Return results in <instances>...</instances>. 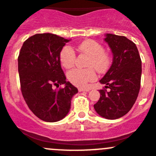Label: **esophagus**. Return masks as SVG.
<instances>
[{
  "mask_svg": "<svg viewBox=\"0 0 156 156\" xmlns=\"http://www.w3.org/2000/svg\"><path fill=\"white\" fill-rule=\"evenodd\" d=\"M90 89V88H78L79 92H83V91H89Z\"/></svg>",
  "mask_w": 156,
  "mask_h": 156,
  "instance_id": "obj_1",
  "label": "esophagus"
}]
</instances>
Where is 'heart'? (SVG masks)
<instances>
[{
  "label": "heart",
  "instance_id": "heart-1",
  "mask_svg": "<svg viewBox=\"0 0 156 156\" xmlns=\"http://www.w3.org/2000/svg\"><path fill=\"white\" fill-rule=\"evenodd\" d=\"M78 49L80 52L89 55L87 69H75L68 72L69 81L74 85L80 87H84L87 83L93 81L96 78L94 68L99 72L107 70L110 62V58L107 52H104V47L98 42L92 40H85L78 45ZM60 62L66 69L73 67L75 61V53L73 49L69 46L62 48L59 55Z\"/></svg>",
  "mask_w": 156,
  "mask_h": 156
}]
</instances>
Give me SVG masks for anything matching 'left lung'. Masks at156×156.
I'll return each instance as SVG.
<instances>
[{"label": "left lung", "instance_id": "left-lung-1", "mask_svg": "<svg viewBox=\"0 0 156 156\" xmlns=\"http://www.w3.org/2000/svg\"><path fill=\"white\" fill-rule=\"evenodd\" d=\"M104 41L111 49L113 62L99 81L110 91L99 90L101 97L94 108L104 118L116 120L126 114L136 101L142 62L136 44L126 36L107 33Z\"/></svg>", "mask_w": 156, "mask_h": 156}]
</instances>
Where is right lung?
I'll return each instance as SVG.
<instances>
[{"instance_id":"1","label":"right lung","mask_w":156,"mask_h":156,"mask_svg":"<svg viewBox=\"0 0 156 156\" xmlns=\"http://www.w3.org/2000/svg\"><path fill=\"white\" fill-rule=\"evenodd\" d=\"M70 40L52 33H39L23 43L18 57L21 91L26 103L38 118L46 122L62 120L71 109L78 89L66 81L60 63L63 46ZM65 87L54 90V86Z\"/></svg>"}]
</instances>
